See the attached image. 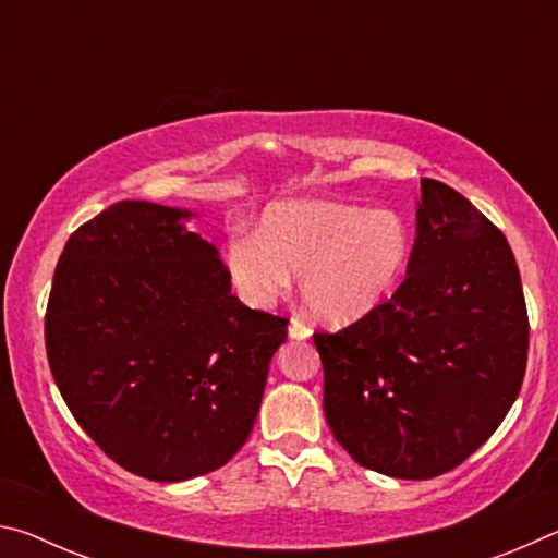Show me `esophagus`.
<instances>
[{
  "mask_svg": "<svg viewBox=\"0 0 558 558\" xmlns=\"http://www.w3.org/2000/svg\"><path fill=\"white\" fill-rule=\"evenodd\" d=\"M288 335H290V339H307L310 335H313V329H310L307 325H302L300 319H290Z\"/></svg>",
  "mask_w": 558,
  "mask_h": 558,
  "instance_id": "1",
  "label": "esophagus"
}]
</instances>
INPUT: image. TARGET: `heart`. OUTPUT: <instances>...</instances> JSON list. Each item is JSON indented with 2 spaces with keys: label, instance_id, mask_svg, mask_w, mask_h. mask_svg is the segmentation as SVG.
Here are the masks:
<instances>
[{
  "label": "heart",
  "instance_id": "obj_1",
  "mask_svg": "<svg viewBox=\"0 0 558 558\" xmlns=\"http://www.w3.org/2000/svg\"><path fill=\"white\" fill-rule=\"evenodd\" d=\"M413 229L393 209L290 199L263 209L256 233L223 245L231 286L251 307H270L300 278L310 313L327 325L359 323L389 300L409 272Z\"/></svg>",
  "mask_w": 558,
  "mask_h": 558
}]
</instances>
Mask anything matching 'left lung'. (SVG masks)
Returning a JSON list of instances; mask_svg holds the SVG:
<instances>
[{
  "label": "left lung",
  "instance_id": "1",
  "mask_svg": "<svg viewBox=\"0 0 558 558\" xmlns=\"http://www.w3.org/2000/svg\"><path fill=\"white\" fill-rule=\"evenodd\" d=\"M415 243L389 302L317 332L325 415L359 465L401 480L458 468L522 389L529 319L505 233L465 196L421 179Z\"/></svg>",
  "mask_w": 558,
  "mask_h": 558
}]
</instances>
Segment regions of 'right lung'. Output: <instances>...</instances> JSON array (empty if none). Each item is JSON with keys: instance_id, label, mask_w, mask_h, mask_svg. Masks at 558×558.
I'll list each match as a JSON object with an SVG mask.
<instances>
[{"instance_id": "add662e5", "label": "right lung", "mask_w": 558, "mask_h": 558, "mask_svg": "<svg viewBox=\"0 0 558 558\" xmlns=\"http://www.w3.org/2000/svg\"><path fill=\"white\" fill-rule=\"evenodd\" d=\"M189 209L118 202L75 231L46 307L73 418L120 468L182 483L251 436L288 319L245 307Z\"/></svg>"}]
</instances>
